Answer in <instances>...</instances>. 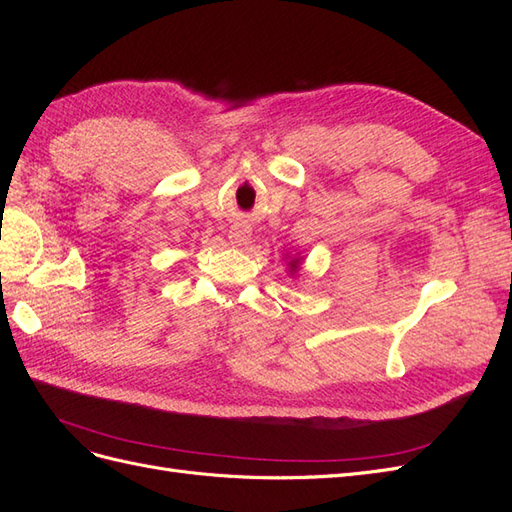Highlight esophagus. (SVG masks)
Instances as JSON below:
<instances>
[{"instance_id": "obj_1", "label": "esophagus", "mask_w": 512, "mask_h": 512, "mask_svg": "<svg viewBox=\"0 0 512 512\" xmlns=\"http://www.w3.org/2000/svg\"><path fill=\"white\" fill-rule=\"evenodd\" d=\"M228 239H230L232 245H247V243H250V239H252V230L247 228V226H243V224H239L235 228H230Z\"/></svg>"}]
</instances>
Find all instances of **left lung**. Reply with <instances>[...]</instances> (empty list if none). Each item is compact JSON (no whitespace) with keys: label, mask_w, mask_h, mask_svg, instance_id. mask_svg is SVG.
Instances as JSON below:
<instances>
[{"label":"left lung","mask_w":512,"mask_h":512,"mask_svg":"<svg viewBox=\"0 0 512 512\" xmlns=\"http://www.w3.org/2000/svg\"><path fill=\"white\" fill-rule=\"evenodd\" d=\"M297 262H299V260H292V262H290V265H292V269H294V267H297Z\"/></svg>","instance_id":"obj_1"}]
</instances>
